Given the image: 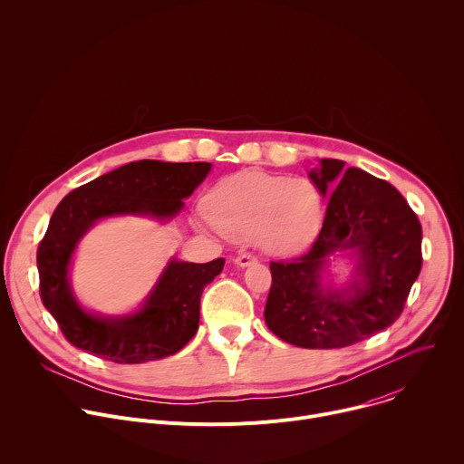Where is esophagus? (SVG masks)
Segmentation results:
<instances>
[{
	"mask_svg": "<svg viewBox=\"0 0 464 464\" xmlns=\"http://www.w3.org/2000/svg\"><path fill=\"white\" fill-rule=\"evenodd\" d=\"M256 262V256L251 255V253H240L237 258H235V264L238 268H247L251 266V264Z\"/></svg>",
	"mask_w": 464,
	"mask_h": 464,
	"instance_id": "1",
	"label": "esophagus"
}]
</instances>
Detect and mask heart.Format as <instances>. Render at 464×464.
<instances>
[{"label":"heart","instance_id":"b5f03b06","mask_svg":"<svg viewBox=\"0 0 464 464\" xmlns=\"http://www.w3.org/2000/svg\"><path fill=\"white\" fill-rule=\"evenodd\" d=\"M323 200L304 178L240 172L208 198L198 226L231 238H246L270 255L297 253L310 244L321 224Z\"/></svg>","mask_w":464,"mask_h":464}]
</instances>
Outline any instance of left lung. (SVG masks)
Listing matches in <instances>:
<instances>
[{
	"instance_id": "8db88e82",
	"label": "left lung",
	"mask_w": 464,
	"mask_h": 464,
	"mask_svg": "<svg viewBox=\"0 0 464 464\" xmlns=\"http://www.w3.org/2000/svg\"><path fill=\"white\" fill-rule=\"evenodd\" d=\"M328 194L323 227L295 258L270 262L264 319L272 333L303 349H342L391 326L404 310L422 266V227L404 196L369 172L321 160L308 172ZM347 250L355 274L343 287L326 284L328 256Z\"/></svg>"
}]
</instances>
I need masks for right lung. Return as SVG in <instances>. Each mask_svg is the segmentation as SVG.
Instances as JSON below:
<instances>
[{"label": "right lung", "mask_w": 464, "mask_h": 464, "mask_svg": "<svg viewBox=\"0 0 464 464\" xmlns=\"http://www.w3.org/2000/svg\"><path fill=\"white\" fill-rule=\"evenodd\" d=\"M211 172V163L141 160L70 192L54 209L38 246L40 297L72 345L115 363H145L176 354L196 334L204 288L220 276L224 258L206 264L170 258L143 304L122 315L86 310L72 288L79 242L101 220L147 217L169 222Z\"/></svg>", "instance_id": "obj_1"}]
</instances>
